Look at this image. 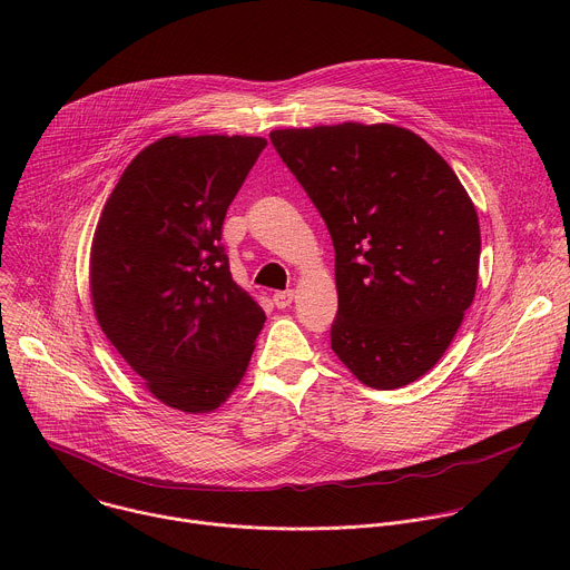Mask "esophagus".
Listing matches in <instances>:
<instances>
[{
	"label": "esophagus",
	"instance_id": "esophagus-1",
	"mask_svg": "<svg viewBox=\"0 0 570 570\" xmlns=\"http://www.w3.org/2000/svg\"><path fill=\"white\" fill-rule=\"evenodd\" d=\"M293 297H295L293 291H277V293L273 295V302H275L277 308H286V306H291Z\"/></svg>",
	"mask_w": 570,
	"mask_h": 570
}]
</instances>
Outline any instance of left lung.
Listing matches in <instances>:
<instances>
[{
    "label": "left lung",
    "instance_id": "left-lung-1",
    "mask_svg": "<svg viewBox=\"0 0 570 570\" xmlns=\"http://www.w3.org/2000/svg\"><path fill=\"white\" fill-rule=\"evenodd\" d=\"M271 141L334 240L332 350L367 387L417 381L475 295L480 225L466 189L431 144L394 124L282 128Z\"/></svg>",
    "mask_w": 570,
    "mask_h": 570
}]
</instances>
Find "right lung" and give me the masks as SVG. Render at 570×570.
Here are the masks:
<instances>
[{
	"label": "right lung",
	"mask_w": 570,
	"mask_h": 570,
	"mask_svg": "<svg viewBox=\"0 0 570 570\" xmlns=\"http://www.w3.org/2000/svg\"><path fill=\"white\" fill-rule=\"evenodd\" d=\"M264 137L169 135L139 150L99 216L90 295L101 332L174 411L212 413L246 376L264 308L229 275L225 212Z\"/></svg>",
	"instance_id": "obj_1"
}]
</instances>
